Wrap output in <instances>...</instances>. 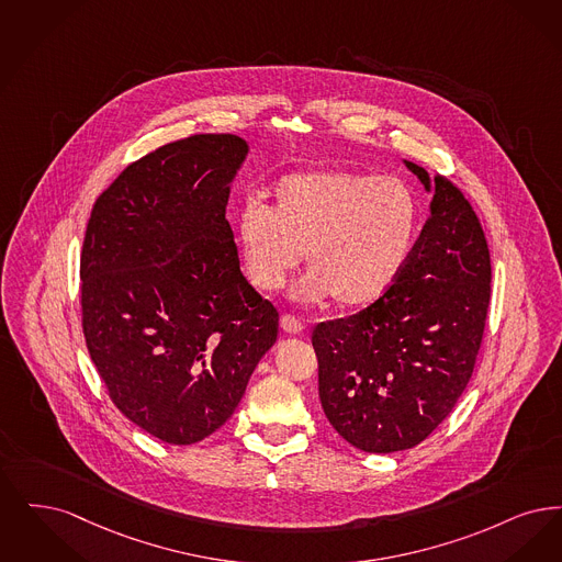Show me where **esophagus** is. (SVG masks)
<instances>
[{
    "mask_svg": "<svg viewBox=\"0 0 562 562\" xmlns=\"http://www.w3.org/2000/svg\"><path fill=\"white\" fill-rule=\"evenodd\" d=\"M279 325L285 334H302L304 331V323L300 318L293 317V315H281Z\"/></svg>",
    "mask_w": 562,
    "mask_h": 562,
    "instance_id": "34e87169",
    "label": "esophagus"
}]
</instances>
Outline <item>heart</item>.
Masks as SVG:
<instances>
[{
	"mask_svg": "<svg viewBox=\"0 0 562 562\" xmlns=\"http://www.w3.org/2000/svg\"><path fill=\"white\" fill-rule=\"evenodd\" d=\"M422 226L414 189L396 176L355 170L297 171L272 189V205L249 199L237 218L245 277L281 290L304 251L311 272L295 295L342 308L380 300L407 267Z\"/></svg>",
	"mask_w": 562,
	"mask_h": 562,
	"instance_id": "1",
	"label": "heart"
}]
</instances>
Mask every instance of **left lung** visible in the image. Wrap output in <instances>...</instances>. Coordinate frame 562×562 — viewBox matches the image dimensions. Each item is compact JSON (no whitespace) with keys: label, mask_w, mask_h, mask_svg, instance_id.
Returning <instances> with one entry per match:
<instances>
[{"label":"left lung","mask_w":562,"mask_h":562,"mask_svg":"<svg viewBox=\"0 0 562 562\" xmlns=\"http://www.w3.org/2000/svg\"><path fill=\"white\" fill-rule=\"evenodd\" d=\"M435 191L414 254L380 300L318 323V396L336 432L367 453L428 439L465 391L485 334L491 256L464 193L412 161Z\"/></svg>","instance_id":"8db88e82"}]
</instances>
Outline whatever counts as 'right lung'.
<instances>
[{
    "label": "right lung",
    "mask_w": 562,
    "mask_h": 562,
    "mask_svg": "<svg viewBox=\"0 0 562 562\" xmlns=\"http://www.w3.org/2000/svg\"><path fill=\"white\" fill-rule=\"evenodd\" d=\"M235 134H195L130 164L98 196L79 277L88 352L115 407L155 439L191 445L237 409L279 313L239 269L228 184Z\"/></svg>",
    "instance_id": "right-lung-1"
}]
</instances>
